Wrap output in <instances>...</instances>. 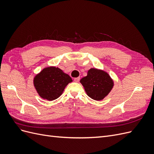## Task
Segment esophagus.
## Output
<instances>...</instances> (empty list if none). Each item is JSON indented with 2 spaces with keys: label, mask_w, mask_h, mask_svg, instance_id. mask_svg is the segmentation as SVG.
Wrapping results in <instances>:
<instances>
[{
  "label": "esophagus",
  "mask_w": 154,
  "mask_h": 154,
  "mask_svg": "<svg viewBox=\"0 0 154 154\" xmlns=\"http://www.w3.org/2000/svg\"><path fill=\"white\" fill-rule=\"evenodd\" d=\"M80 77H78V78H74V82H79V81H80Z\"/></svg>",
  "instance_id": "34e87169"
}]
</instances>
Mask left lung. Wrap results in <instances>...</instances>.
I'll return each instance as SVG.
<instances>
[{"instance_id": "1", "label": "left lung", "mask_w": 154, "mask_h": 154, "mask_svg": "<svg viewBox=\"0 0 154 154\" xmlns=\"http://www.w3.org/2000/svg\"><path fill=\"white\" fill-rule=\"evenodd\" d=\"M80 83L88 97L96 101L103 100L113 88L114 83L109 74L101 69L91 68Z\"/></svg>"}]
</instances>
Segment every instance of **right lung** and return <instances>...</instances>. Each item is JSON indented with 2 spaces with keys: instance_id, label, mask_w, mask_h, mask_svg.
Returning a JSON list of instances; mask_svg holds the SVG:
<instances>
[{
  "instance_id": "right-lung-1",
  "label": "right lung",
  "mask_w": 154,
  "mask_h": 154,
  "mask_svg": "<svg viewBox=\"0 0 154 154\" xmlns=\"http://www.w3.org/2000/svg\"><path fill=\"white\" fill-rule=\"evenodd\" d=\"M72 78L62 69L54 66L44 68L33 78V85L38 95L44 100L53 101L62 94Z\"/></svg>"
}]
</instances>
